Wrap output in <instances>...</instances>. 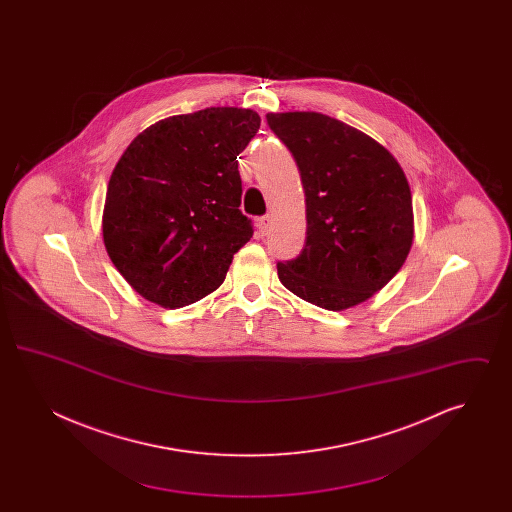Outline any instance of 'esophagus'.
Here are the masks:
<instances>
[{"label":"esophagus","mask_w":512,"mask_h":512,"mask_svg":"<svg viewBox=\"0 0 512 512\" xmlns=\"http://www.w3.org/2000/svg\"><path fill=\"white\" fill-rule=\"evenodd\" d=\"M257 226H259V232H261V236L268 234V230H270V217H268V215L261 217V219L257 220Z\"/></svg>","instance_id":"obj_1"}]
</instances>
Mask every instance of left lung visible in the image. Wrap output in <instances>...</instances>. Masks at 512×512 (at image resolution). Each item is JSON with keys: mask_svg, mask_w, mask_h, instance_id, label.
<instances>
[{"mask_svg": "<svg viewBox=\"0 0 512 512\" xmlns=\"http://www.w3.org/2000/svg\"><path fill=\"white\" fill-rule=\"evenodd\" d=\"M292 151L307 205L305 247L278 263L297 297L341 311L382 290L413 245V197L386 147L322 113H268Z\"/></svg>", "mask_w": 512, "mask_h": 512, "instance_id": "obj_1", "label": "left lung"}]
</instances>
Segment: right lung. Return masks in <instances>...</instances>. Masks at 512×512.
Here are the masks:
<instances>
[{
    "instance_id": "obj_1",
    "label": "right lung",
    "mask_w": 512,
    "mask_h": 512,
    "mask_svg": "<svg viewBox=\"0 0 512 512\" xmlns=\"http://www.w3.org/2000/svg\"><path fill=\"white\" fill-rule=\"evenodd\" d=\"M261 126L251 109L209 107L151 124L111 174L103 242L124 280L161 307L215 292L253 236L238 155Z\"/></svg>"
}]
</instances>
